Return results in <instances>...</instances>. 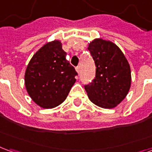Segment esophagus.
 I'll return each instance as SVG.
<instances>
[{
	"instance_id": "1",
	"label": "esophagus",
	"mask_w": 152,
	"mask_h": 152,
	"mask_svg": "<svg viewBox=\"0 0 152 152\" xmlns=\"http://www.w3.org/2000/svg\"><path fill=\"white\" fill-rule=\"evenodd\" d=\"M76 72H77V73H78V74H80V66H76Z\"/></svg>"
}]
</instances>
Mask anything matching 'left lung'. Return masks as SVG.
Listing matches in <instances>:
<instances>
[{
  "mask_svg": "<svg viewBox=\"0 0 152 152\" xmlns=\"http://www.w3.org/2000/svg\"><path fill=\"white\" fill-rule=\"evenodd\" d=\"M88 50L94 60V79L85 89L89 100L102 108H113L120 104L131 86L130 66L119 47L110 40L97 38Z\"/></svg>",
  "mask_w": 152,
  "mask_h": 152,
  "instance_id": "8db88e82",
  "label": "left lung"
}]
</instances>
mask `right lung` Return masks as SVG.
<instances>
[{"label":"right lung","instance_id":"obj_1","mask_svg":"<svg viewBox=\"0 0 152 152\" xmlns=\"http://www.w3.org/2000/svg\"><path fill=\"white\" fill-rule=\"evenodd\" d=\"M59 40L46 43L32 56L25 72V86L31 99L42 108L60 105L76 82L77 72L66 59Z\"/></svg>","mask_w":152,"mask_h":152}]
</instances>
